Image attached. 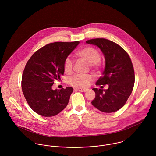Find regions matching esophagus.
<instances>
[{
    "mask_svg": "<svg viewBox=\"0 0 156 156\" xmlns=\"http://www.w3.org/2000/svg\"><path fill=\"white\" fill-rule=\"evenodd\" d=\"M76 90H79V91H80V92H87V91L88 90V89H82V88H76Z\"/></svg>",
    "mask_w": 156,
    "mask_h": 156,
    "instance_id": "34e87169",
    "label": "esophagus"
}]
</instances>
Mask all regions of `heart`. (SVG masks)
<instances>
[{"mask_svg":"<svg viewBox=\"0 0 156 156\" xmlns=\"http://www.w3.org/2000/svg\"><path fill=\"white\" fill-rule=\"evenodd\" d=\"M76 56L89 62V66L92 69H97L101 66L100 54L98 50L94 47L86 46L76 53ZM73 68V62L69 58H67L64 62V71L69 74ZM94 77L90 74H75L68 80L70 85L77 88H87L93 80Z\"/></svg>","mask_w":156,"mask_h":156,"instance_id":"b5f03b06","label":"heart"}]
</instances>
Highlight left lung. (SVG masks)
Returning a JSON list of instances; mask_svg holds the SVG:
<instances>
[{"label":"left lung","mask_w":156,"mask_h":156,"mask_svg":"<svg viewBox=\"0 0 156 156\" xmlns=\"http://www.w3.org/2000/svg\"><path fill=\"white\" fill-rule=\"evenodd\" d=\"M98 46L105 58L103 75L95 85L108 89L93 88L95 97L92 105L100 111L111 113L122 108L130 97L134 84V71L131 59L120 45L105 38H95L86 41Z\"/></svg>","instance_id":"left-lung-1"}]
</instances>
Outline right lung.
I'll return each instance as SVG.
<instances>
[{"instance_id": "right-lung-1", "label": "right lung", "mask_w": 156, "mask_h": 156, "mask_svg": "<svg viewBox=\"0 0 156 156\" xmlns=\"http://www.w3.org/2000/svg\"><path fill=\"white\" fill-rule=\"evenodd\" d=\"M79 44L55 42L35 51L23 73L22 89L30 108L43 116H55L67 106L73 91L71 87L53 90L55 80L64 75V62Z\"/></svg>"}]
</instances>
